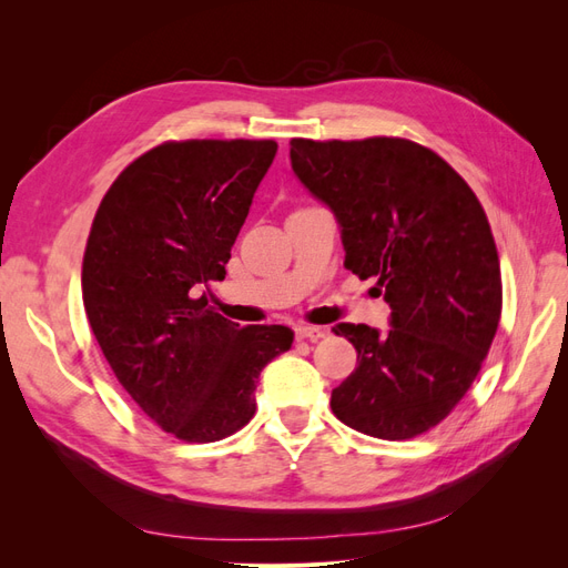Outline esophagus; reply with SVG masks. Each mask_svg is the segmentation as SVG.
Segmentation results:
<instances>
[{
  "mask_svg": "<svg viewBox=\"0 0 568 568\" xmlns=\"http://www.w3.org/2000/svg\"><path fill=\"white\" fill-rule=\"evenodd\" d=\"M326 334L324 326H311V324H301L296 326V338H311V341H317Z\"/></svg>",
  "mask_w": 568,
  "mask_h": 568,
  "instance_id": "obj_1",
  "label": "esophagus"
}]
</instances>
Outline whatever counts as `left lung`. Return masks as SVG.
Instances as JSON below:
<instances>
[{
    "label": "left lung",
    "instance_id": "8db88e82",
    "mask_svg": "<svg viewBox=\"0 0 568 568\" xmlns=\"http://www.w3.org/2000/svg\"><path fill=\"white\" fill-rule=\"evenodd\" d=\"M291 168L329 205L346 265L390 305V329L341 322L357 367L334 415L384 440L450 415L484 365L503 313L500 257L476 194L438 153L400 136L291 140Z\"/></svg>",
    "mask_w": 568,
    "mask_h": 568
}]
</instances>
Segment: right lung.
Returning <instances> with one entry per match:
<instances>
[{
	"label": "right lung",
	"instance_id": "obj_1",
	"mask_svg": "<svg viewBox=\"0 0 568 568\" xmlns=\"http://www.w3.org/2000/svg\"><path fill=\"white\" fill-rule=\"evenodd\" d=\"M272 140L165 142L101 199L82 261V303L101 353L163 432L213 443L246 426L263 367L294 343L282 324H239L199 296L225 265Z\"/></svg>",
	"mask_w": 568,
	"mask_h": 568
}]
</instances>
